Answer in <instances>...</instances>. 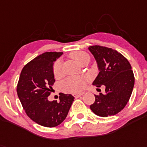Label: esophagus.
<instances>
[{
    "label": "esophagus",
    "instance_id": "obj_1",
    "mask_svg": "<svg viewBox=\"0 0 147 147\" xmlns=\"http://www.w3.org/2000/svg\"><path fill=\"white\" fill-rule=\"evenodd\" d=\"M72 95H73V96L75 97V98H78V97L81 96L83 95V93H82V92H81V93H74V94Z\"/></svg>",
    "mask_w": 147,
    "mask_h": 147
}]
</instances>
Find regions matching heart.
<instances>
[{"instance_id": "b5f03b06", "label": "heart", "mask_w": 147, "mask_h": 147, "mask_svg": "<svg viewBox=\"0 0 147 147\" xmlns=\"http://www.w3.org/2000/svg\"><path fill=\"white\" fill-rule=\"evenodd\" d=\"M71 58L76 60L78 63L82 64L90 60L88 54L82 51H72L69 54ZM53 74L56 78H58L62 76V63L60 60H57L53 65ZM86 86V79L81 77H69L61 82V88L64 91L69 92H78L83 90Z\"/></svg>"}]
</instances>
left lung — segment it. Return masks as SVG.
I'll return each mask as SVG.
<instances>
[{
	"label": "left lung",
	"instance_id": "obj_1",
	"mask_svg": "<svg viewBox=\"0 0 147 147\" xmlns=\"http://www.w3.org/2000/svg\"><path fill=\"white\" fill-rule=\"evenodd\" d=\"M89 50L94 55L98 72L92 84L96 87L105 86V94L95 95L92 111L102 117L120 112L129 102L134 84L131 66L125 57L111 48L91 45Z\"/></svg>",
	"mask_w": 147,
	"mask_h": 147
}]
</instances>
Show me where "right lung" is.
Masks as SVG:
<instances>
[{"label":"right lung","mask_w":147,"mask_h":147,"mask_svg":"<svg viewBox=\"0 0 147 147\" xmlns=\"http://www.w3.org/2000/svg\"><path fill=\"white\" fill-rule=\"evenodd\" d=\"M63 52L49 51L39 55L23 67L17 84V94L26 114L45 127L57 126L66 119L74 97L60 93V102L48 100L55 82L53 64Z\"/></svg>","instance_id":"right-lung-1"}]
</instances>
